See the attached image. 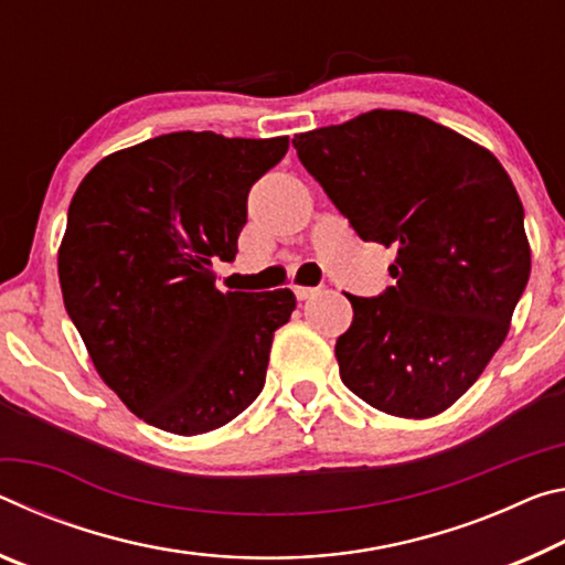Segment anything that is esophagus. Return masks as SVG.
I'll return each instance as SVG.
<instances>
[{"label": "esophagus", "mask_w": 565, "mask_h": 565, "mask_svg": "<svg viewBox=\"0 0 565 565\" xmlns=\"http://www.w3.org/2000/svg\"><path fill=\"white\" fill-rule=\"evenodd\" d=\"M292 292L298 300H308L318 292V288H310V285H292Z\"/></svg>", "instance_id": "esophagus-1"}]
</instances>
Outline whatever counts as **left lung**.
<instances>
[{
	"mask_svg": "<svg viewBox=\"0 0 565 565\" xmlns=\"http://www.w3.org/2000/svg\"><path fill=\"white\" fill-rule=\"evenodd\" d=\"M332 205L365 243L395 247V285L348 295L340 377L397 418H433L503 345L531 275L523 205L495 154L403 109L292 137Z\"/></svg>",
	"mask_w": 565,
	"mask_h": 565,
	"instance_id": "8db88e82",
	"label": "left lung"
}]
</instances>
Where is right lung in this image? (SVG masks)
<instances>
[{"label":"right lung","mask_w":565,"mask_h":565,"mask_svg":"<svg viewBox=\"0 0 565 565\" xmlns=\"http://www.w3.org/2000/svg\"><path fill=\"white\" fill-rule=\"evenodd\" d=\"M288 137L170 132L99 160L70 202L57 270L97 373L129 411L174 436L237 418L265 385L292 290L222 292L247 192Z\"/></svg>","instance_id":"right-lung-1"}]
</instances>
